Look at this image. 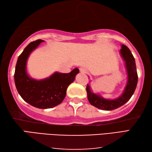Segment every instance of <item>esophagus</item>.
Returning a JSON list of instances; mask_svg holds the SVG:
<instances>
[{
    "mask_svg": "<svg viewBox=\"0 0 152 152\" xmlns=\"http://www.w3.org/2000/svg\"><path fill=\"white\" fill-rule=\"evenodd\" d=\"M79 71H80V72H81V73H87V69H85V68H84V67H80Z\"/></svg>",
    "mask_w": 152,
    "mask_h": 152,
    "instance_id": "esophagus-1",
    "label": "esophagus"
}]
</instances>
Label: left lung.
<instances>
[{"label":"left lung","mask_w":152,"mask_h":152,"mask_svg":"<svg viewBox=\"0 0 152 152\" xmlns=\"http://www.w3.org/2000/svg\"><path fill=\"white\" fill-rule=\"evenodd\" d=\"M119 53L123 61H125L127 73V80L123 93L119 97L115 99L104 98L100 94L94 93L92 91L91 85L87 84L86 86L87 97L90 104L100 110L110 111L122 106L130 100L137 88L138 75L134 58L129 48L124 45H121Z\"/></svg>","instance_id":"8db88e82"}]
</instances>
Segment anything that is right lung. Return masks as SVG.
Listing matches in <instances>:
<instances>
[{"instance_id":"obj_1","label":"right lung","mask_w":152,"mask_h":152,"mask_svg":"<svg viewBox=\"0 0 152 152\" xmlns=\"http://www.w3.org/2000/svg\"><path fill=\"white\" fill-rule=\"evenodd\" d=\"M42 42L43 40L31 42L20 55L15 66L14 81L18 93L25 101L39 109H48L63 102L68 86L74 81L79 70L75 68L69 73L56 72L41 80L31 77L27 71V60L31 53Z\"/></svg>"}]
</instances>
